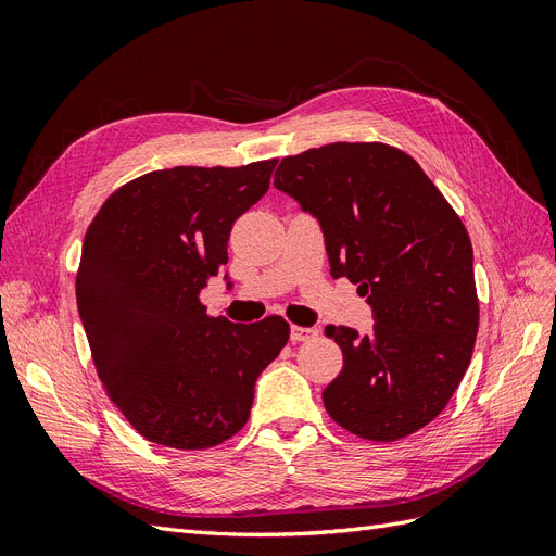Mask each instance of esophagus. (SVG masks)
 <instances>
[{"instance_id": "obj_1", "label": "esophagus", "mask_w": 556, "mask_h": 556, "mask_svg": "<svg viewBox=\"0 0 556 556\" xmlns=\"http://www.w3.org/2000/svg\"><path fill=\"white\" fill-rule=\"evenodd\" d=\"M317 336V329L315 327H292L290 329V339H292V343H301V341H311V339H315Z\"/></svg>"}]
</instances>
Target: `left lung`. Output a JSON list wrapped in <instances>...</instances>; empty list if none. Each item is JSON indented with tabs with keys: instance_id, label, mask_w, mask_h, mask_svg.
<instances>
[{
	"instance_id": "1",
	"label": "left lung",
	"mask_w": 556,
	"mask_h": 556,
	"mask_svg": "<svg viewBox=\"0 0 556 556\" xmlns=\"http://www.w3.org/2000/svg\"><path fill=\"white\" fill-rule=\"evenodd\" d=\"M274 185L317 217L331 276L357 285L374 331L327 327L343 350L323 392L333 422L399 441L441 415L473 355V245L410 155L387 143H329L285 157Z\"/></svg>"
}]
</instances>
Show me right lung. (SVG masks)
I'll return each instance as SVG.
<instances>
[{
    "mask_svg": "<svg viewBox=\"0 0 556 556\" xmlns=\"http://www.w3.org/2000/svg\"><path fill=\"white\" fill-rule=\"evenodd\" d=\"M276 162L150 172L115 190L88 227L80 323L109 399L150 443L206 450L231 439L260 374L290 339L278 315L233 325L199 301Z\"/></svg>",
    "mask_w": 556,
    "mask_h": 556,
    "instance_id": "add662e5",
    "label": "right lung"
}]
</instances>
